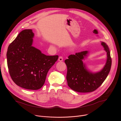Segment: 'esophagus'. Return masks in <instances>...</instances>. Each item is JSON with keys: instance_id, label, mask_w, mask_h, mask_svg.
<instances>
[{"instance_id": "34e87169", "label": "esophagus", "mask_w": 121, "mask_h": 121, "mask_svg": "<svg viewBox=\"0 0 121 121\" xmlns=\"http://www.w3.org/2000/svg\"><path fill=\"white\" fill-rule=\"evenodd\" d=\"M58 61H60V62L63 61V57H62V56H60V57H59Z\"/></svg>"}]
</instances>
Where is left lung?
Returning a JSON list of instances; mask_svg holds the SVG:
<instances>
[{
	"label": "left lung",
	"mask_w": 121,
	"mask_h": 121,
	"mask_svg": "<svg viewBox=\"0 0 121 121\" xmlns=\"http://www.w3.org/2000/svg\"><path fill=\"white\" fill-rule=\"evenodd\" d=\"M101 44L107 53V60L104 67L99 72H91L83 63V60L89 54L88 51L71 55L65 60L67 68V84L72 90L83 93L92 92L97 89L107 77L112 65L110 51L106 43L101 42Z\"/></svg>",
	"instance_id": "obj_1"
}]
</instances>
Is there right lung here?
Returning a JSON list of instances; mask_svg holds the SVG:
<instances>
[{
	"mask_svg": "<svg viewBox=\"0 0 121 121\" xmlns=\"http://www.w3.org/2000/svg\"><path fill=\"white\" fill-rule=\"evenodd\" d=\"M32 30H22L9 45L7 53L10 76L22 88L37 90L44 84L49 70L57 60L58 56H46L32 46Z\"/></svg>",
	"mask_w": 121,
	"mask_h": 121,
	"instance_id": "right-lung-1",
	"label": "right lung"
}]
</instances>
